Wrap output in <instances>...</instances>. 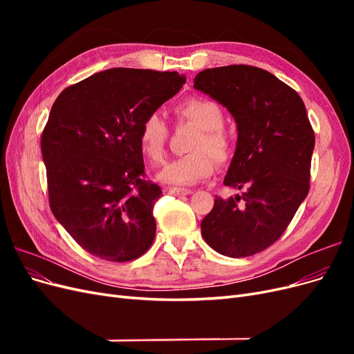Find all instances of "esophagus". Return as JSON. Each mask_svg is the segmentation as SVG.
Masks as SVG:
<instances>
[{"instance_id":"1","label":"esophagus","mask_w":354,"mask_h":354,"mask_svg":"<svg viewBox=\"0 0 354 354\" xmlns=\"http://www.w3.org/2000/svg\"><path fill=\"white\" fill-rule=\"evenodd\" d=\"M164 194L173 195V196H186V195L194 194V190H192V189H185V187H165L164 189Z\"/></svg>"}]
</instances>
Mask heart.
Returning a JSON list of instances; mask_svg holds the SVG:
<instances>
[{
  "label": "heart",
  "instance_id": "obj_1",
  "mask_svg": "<svg viewBox=\"0 0 354 354\" xmlns=\"http://www.w3.org/2000/svg\"><path fill=\"white\" fill-rule=\"evenodd\" d=\"M180 122H190L199 128L192 153L171 160L159 173V178L169 185H196L209 178L220 165L229 164L234 155L230 134L224 130V113L220 104L205 97H189L174 108ZM169 127L156 112L147 113L138 128V145L152 162H160L165 155Z\"/></svg>",
  "mask_w": 354,
  "mask_h": 354
}]
</instances>
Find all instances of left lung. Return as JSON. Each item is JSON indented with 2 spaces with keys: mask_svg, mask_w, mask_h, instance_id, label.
Wrapping results in <instances>:
<instances>
[{
  "mask_svg": "<svg viewBox=\"0 0 354 354\" xmlns=\"http://www.w3.org/2000/svg\"><path fill=\"white\" fill-rule=\"evenodd\" d=\"M194 85L226 106L238 124L224 185L242 192L216 198L202 236L232 259L261 252L282 236L310 189L315 131L304 102L270 72L248 65L205 69Z\"/></svg>",
  "mask_w": 354,
  "mask_h": 354,
  "instance_id": "1",
  "label": "left lung"
}]
</instances>
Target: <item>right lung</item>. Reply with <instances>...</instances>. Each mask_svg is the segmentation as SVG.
<instances>
[{
    "label": "right lung",
    "mask_w": 354,
    "mask_h": 354,
    "mask_svg": "<svg viewBox=\"0 0 354 354\" xmlns=\"http://www.w3.org/2000/svg\"><path fill=\"white\" fill-rule=\"evenodd\" d=\"M185 81L113 68L69 85L53 104L41 137L50 208L91 255L125 263L151 248L162 192L146 180L138 128Z\"/></svg>",
    "instance_id": "add662e5"
}]
</instances>
